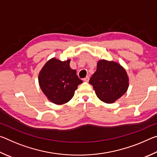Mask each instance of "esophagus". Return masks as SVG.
I'll return each instance as SVG.
<instances>
[{
	"label": "esophagus",
	"instance_id": "obj_1",
	"mask_svg": "<svg viewBox=\"0 0 157 157\" xmlns=\"http://www.w3.org/2000/svg\"><path fill=\"white\" fill-rule=\"evenodd\" d=\"M89 76H86V78L84 79V82H89Z\"/></svg>",
	"mask_w": 157,
	"mask_h": 157
}]
</instances>
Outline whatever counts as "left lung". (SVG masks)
<instances>
[{
    "label": "left lung",
    "mask_w": 157,
    "mask_h": 157,
    "mask_svg": "<svg viewBox=\"0 0 157 157\" xmlns=\"http://www.w3.org/2000/svg\"><path fill=\"white\" fill-rule=\"evenodd\" d=\"M89 83L98 98L111 104L125 94L129 86V78L124 68L119 63L105 59L98 61L96 71Z\"/></svg>",
    "instance_id": "left-lung-1"
}]
</instances>
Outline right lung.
I'll return each mask as SVG.
<instances>
[{
    "instance_id": "right-lung-1",
    "label": "right lung",
    "mask_w": 157,
    "mask_h": 157,
    "mask_svg": "<svg viewBox=\"0 0 157 157\" xmlns=\"http://www.w3.org/2000/svg\"><path fill=\"white\" fill-rule=\"evenodd\" d=\"M71 59L60 61L52 58L46 63L39 74L40 88L48 99L56 105L68 102L82 81L76 71L70 67Z\"/></svg>"
}]
</instances>
